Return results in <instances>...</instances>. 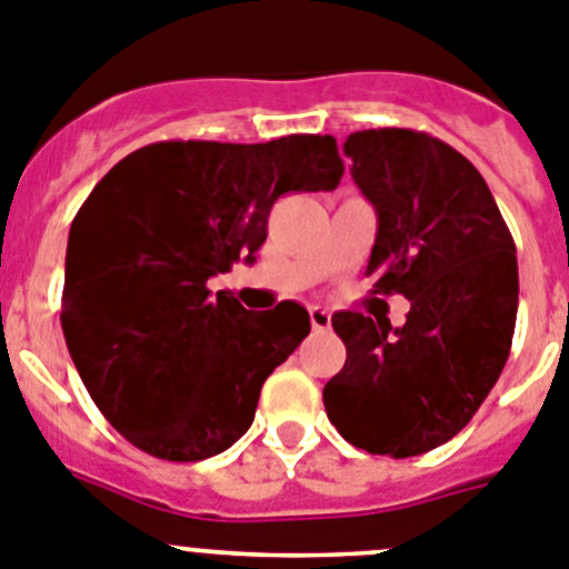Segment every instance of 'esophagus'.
I'll return each mask as SVG.
<instances>
[{"label":"esophagus","mask_w":569,"mask_h":569,"mask_svg":"<svg viewBox=\"0 0 569 569\" xmlns=\"http://www.w3.org/2000/svg\"><path fill=\"white\" fill-rule=\"evenodd\" d=\"M309 320H311V329L315 331H326L331 326V315L326 309H320V306H311Z\"/></svg>","instance_id":"obj_1"}]
</instances>
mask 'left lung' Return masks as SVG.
<instances>
[{"instance_id": "8db88e82", "label": "left lung", "mask_w": 569, "mask_h": 569, "mask_svg": "<svg viewBox=\"0 0 569 569\" xmlns=\"http://www.w3.org/2000/svg\"><path fill=\"white\" fill-rule=\"evenodd\" d=\"M351 178L377 212L368 274L406 295V326L337 311L346 366L322 388L331 425L406 459L457 437L508 362L519 309L516 243L473 163L417 130L351 132Z\"/></svg>"}]
</instances>
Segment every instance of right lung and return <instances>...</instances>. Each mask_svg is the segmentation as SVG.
<instances>
[{
    "mask_svg": "<svg viewBox=\"0 0 569 569\" xmlns=\"http://www.w3.org/2000/svg\"><path fill=\"white\" fill-rule=\"evenodd\" d=\"M342 178L331 136L266 144L158 141L121 158L76 212L61 331L107 422L167 462L249 431L266 377L311 331L283 300L247 311L209 278L254 263L274 201Z\"/></svg>",
    "mask_w": 569,
    "mask_h": 569,
    "instance_id": "obj_1",
    "label": "right lung"
}]
</instances>
